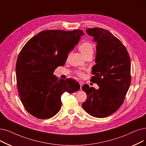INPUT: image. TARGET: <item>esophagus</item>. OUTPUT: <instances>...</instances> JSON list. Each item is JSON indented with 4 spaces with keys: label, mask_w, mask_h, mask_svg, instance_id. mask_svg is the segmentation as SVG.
I'll list each match as a JSON object with an SVG mask.
<instances>
[{
    "label": "esophagus",
    "mask_w": 146,
    "mask_h": 146,
    "mask_svg": "<svg viewBox=\"0 0 146 146\" xmlns=\"http://www.w3.org/2000/svg\"><path fill=\"white\" fill-rule=\"evenodd\" d=\"M79 84H80V89H81V88H82V85H84V82H82V81H80V82H79Z\"/></svg>",
    "instance_id": "esophagus-1"
}]
</instances>
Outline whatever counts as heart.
<instances>
[{
  "mask_svg": "<svg viewBox=\"0 0 146 146\" xmlns=\"http://www.w3.org/2000/svg\"><path fill=\"white\" fill-rule=\"evenodd\" d=\"M79 50L81 52V54L83 55V56L85 58L88 56L92 55L94 53V46L92 43H91L90 42L86 41L80 44L79 46ZM76 74L78 76H79L80 77L84 76V73L82 72L78 71L76 72Z\"/></svg>",
  "mask_w": 146,
  "mask_h": 146,
  "instance_id": "heart-1",
  "label": "heart"
}]
</instances>
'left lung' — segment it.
<instances>
[{
  "instance_id": "1",
  "label": "left lung",
  "mask_w": 146,
  "mask_h": 146,
  "mask_svg": "<svg viewBox=\"0 0 146 146\" xmlns=\"http://www.w3.org/2000/svg\"><path fill=\"white\" fill-rule=\"evenodd\" d=\"M86 33L97 42L96 64L92 67L91 80L99 89L82 86L87 100L82 106L92 116L106 117L120 108L128 91L131 80L129 55L123 43L108 30L88 29Z\"/></svg>"
}]
</instances>
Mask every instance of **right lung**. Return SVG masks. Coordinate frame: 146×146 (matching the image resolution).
I'll return each instance as SVG.
<instances>
[{
    "label": "right lung",
    "mask_w": 146,
    "mask_h": 146,
    "mask_svg": "<svg viewBox=\"0 0 146 146\" xmlns=\"http://www.w3.org/2000/svg\"><path fill=\"white\" fill-rule=\"evenodd\" d=\"M84 35L81 30H45L21 49L15 68L18 91L25 109L34 117H53L60 110L62 94L80 89L75 80L58 79L53 73L65 64L68 54Z\"/></svg>",
    "instance_id": "obj_1"
}]
</instances>
